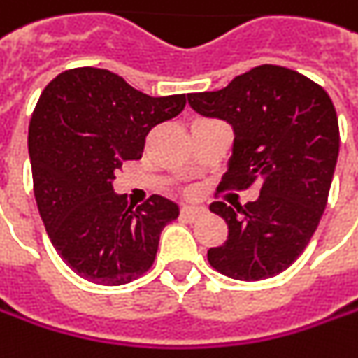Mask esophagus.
Masks as SVG:
<instances>
[{"label": "esophagus", "instance_id": "esophagus-1", "mask_svg": "<svg viewBox=\"0 0 358 358\" xmlns=\"http://www.w3.org/2000/svg\"><path fill=\"white\" fill-rule=\"evenodd\" d=\"M201 215H206V209H203V207L185 206L181 209V217H185L189 222H193V220H197V217H201Z\"/></svg>", "mask_w": 358, "mask_h": 358}]
</instances>
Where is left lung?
<instances>
[{"label":"left lung","mask_w":358,"mask_h":358,"mask_svg":"<svg viewBox=\"0 0 358 358\" xmlns=\"http://www.w3.org/2000/svg\"><path fill=\"white\" fill-rule=\"evenodd\" d=\"M203 117L234 127V155L222 189L259 185L245 206L211 203L227 240L207 259L220 274L256 282L284 272L304 252L329 201L338 157V118L327 90L304 74L262 64L222 90L187 94Z\"/></svg>","instance_id":"left-lung-1"}]
</instances>
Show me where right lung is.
<instances>
[{"instance_id":"obj_1","label":"right lung","mask_w":358,"mask_h":358,"mask_svg":"<svg viewBox=\"0 0 358 358\" xmlns=\"http://www.w3.org/2000/svg\"><path fill=\"white\" fill-rule=\"evenodd\" d=\"M185 102V94L152 99L90 66L58 74L40 94L27 133L34 195L52 245L84 280L120 286L149 272L179 207L151 195L133 209L113 181L124 161L141 159L152 127Z\"/></svg>"}]
</instances>
